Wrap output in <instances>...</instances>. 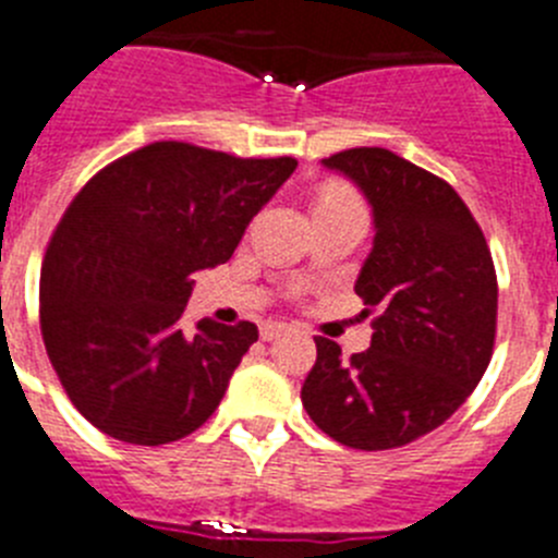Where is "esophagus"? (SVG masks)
<instances>
[{
    "label": "esophagus",
    "mask_w": 558,
    "mask_h": 558,
    "mask_svg": "<svg viewBox=\"0 0 558 558\" xmlns=\"http://www.w3.org/2000/svg\"><path fill=\"white\" fill-rule=\"evenodd\" d=\"M283 330H286V323H275V319H269V323L260 325V339L272 341V339H278Z\"/></svg>",
    "instance_id": "esophagus-1"
}]
</instances>
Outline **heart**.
Instances as JSON below:
<instances>
[{
	"label": "heart",
	"mask_w": 558,
	"mask_h": 558,
	"mask_svg": "<svg viewBox=\"0 0 558 558\" xmlns=\"http://www.w3.org/2000/svg\"><path fill=\"white\" fill-rule=\"evenodd\" d=\"M336 194H348V192H341V189H330V192H325L323 197H336Z\"/></svg>",
	"instance_id": "obj_1"
}]
</instances>
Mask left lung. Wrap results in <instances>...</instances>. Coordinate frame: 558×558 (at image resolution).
<instances>
[{
    "label": "left lung",
    "instance_id": "obj_1",
    "mask_svg": "<svg viewBox=\"0 0 558 558\" xmlns=\"http://www.w3.org/2000/svg\"><path fill=\"white\" fill-rule=\"evenodd\" d=\"M373 205L375 239L355 280L369 350L341 359L316 336L305 411L330 439L391 450L439 428L484 378L498 328V275L464 199L436 174L384 147L323 160Z\"/></svg>",
    "mask_w": 558,
    "mask_h": 558
}]
</instances>
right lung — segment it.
Returning a JSON list of instances; mask_svg holds the SVG:
<instances>
[{"instance_id": "add662e5", "label": "right lung", "mask_w": 558, "mask_h": 558, "mask_svg": "<svg viewBox=\"0 0 558 558\" xmlns=\"http://www.w3.org/2000/svg\"><path fill=\"white\" fill-rule=\"evenodd\" d=\"M294 158L155 142L99 169L49 239L41 336L74 409L130 445H167L217 411L253 323L183 330L192 275L230 260Z\"/></svg>"}]
</instances>
